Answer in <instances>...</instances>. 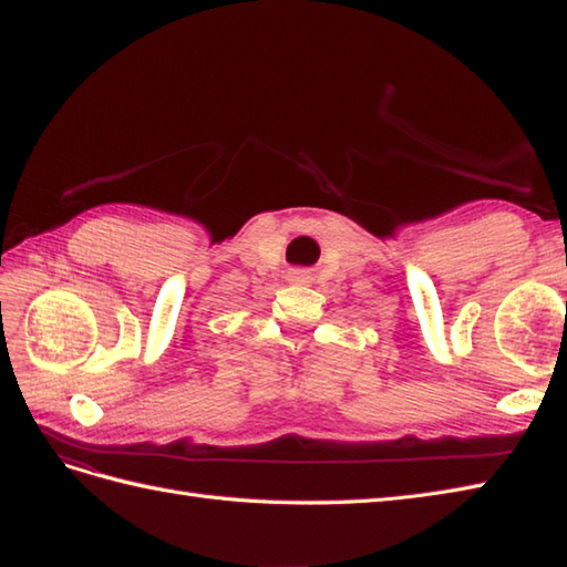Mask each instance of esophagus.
Masks as SVG:
<instances>
[{"instance_id":"34e87169","label":"esophagus","mask_w":567,"mask_h":567,"mask_svg":"<svg viewBox=\"0 0 567 567\" xmlns=\"http://www.w3.org/2000/svg\"><path fill=\"white\" fill-rule=\"evenodd\" d=\"M295 275H297V277H299V280H302V277H305V275H302V272H295Z\"/></svg>"}]
</instances>
